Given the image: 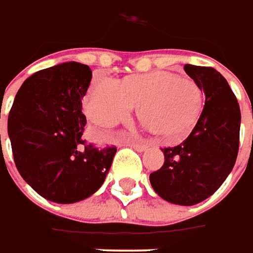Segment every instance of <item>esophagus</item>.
I'll return each instance as SVG.
<instances>
[{
    "label": "esophagus",
    "instance_id": "1",
    "mask_svg": "<svg viewBox=\"0 0 253 253\" xmlns=\"http://www.w3.org/2000/svg\"><path fill=\"white\" fill-rule=\"evenodd\" d=\"M130 146L133 147L136 151H144L147 148V144H144V143H132Z\"/></svg>",
    "mask_w": 253,
    "mask_h": 253
}]
</instances>
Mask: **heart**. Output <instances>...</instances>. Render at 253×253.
<instances>
[{
    "mask_svg": "<svg viewBox=\"0 0 253 253\" xmlns=\"http://www.w3.org/2000/svg\"><path fill=\"white\" fill-rule=\"evenodd\" d=\"M136 106L146 128L166 140L177 141L198 123L203 92L196 83L170 73L139 75L121 82L98 75L83 102L85 114L101 128L126 120Z\"/></svg>",
    "mask_w": 253,
    "mask_h": 253,
    "instance_id": "b5f03b06",
    "label": "heart"
}]
</instances>
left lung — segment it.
<instances>
[{
    "label": "left lung",
    "mask_w": 253,
    "mask_h": 253,
    "mask_svg": "<svg viewBox=\"0 0 253 253\" xmlns=\"http://www.w3.org/2000/svg\"><path fill=\"white\" fill-rule=\"evenodd\" d=\"M206 94L203 112L185 140L162 148V168L150 174L154 191L166 202L193 206L215 192L236 164L241 113L226 79L211 66H184Z\"/></svg>",
    "instance_id": "1"
}]
</instances>
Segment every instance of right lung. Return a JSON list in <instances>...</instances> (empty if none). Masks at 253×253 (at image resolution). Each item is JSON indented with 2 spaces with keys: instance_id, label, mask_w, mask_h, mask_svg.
Here are the masks:
<instances>
[{
  "instance_id": "obj_1",
  "label": "right lung",
  "mask_w": 253,
  "mask_h": 253,
  "mask_svg": "<svg viewBox=\"0 0 253 253\" xmlns=\"http://www.w3.org/2000/svg\"><path fill=\"white\" fill-rule=\"evenodd\" d=\"M91 78L89 66L75 61L42 69L21 84L9 112L16 168L50 202L76 203L96 192L117 151L82 139L87 124L82 99Z\"/></svg>"
}]
</instances>
